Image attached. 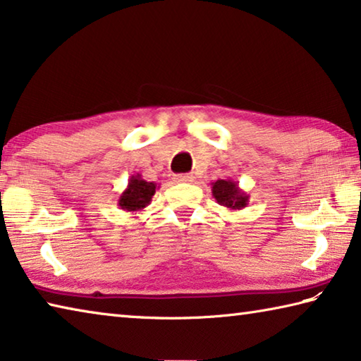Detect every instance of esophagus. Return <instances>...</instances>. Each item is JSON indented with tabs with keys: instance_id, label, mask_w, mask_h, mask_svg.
<instances>
[{
	"instance_id": "obj_1",
	"label": "esophagus",
	"mask_w": 361,
	"mask_h": 361,
	"mask_svg": "<svg viewBox=\"0 0 361 361\" xmlns=\"http://www.w3.org/2000/svg\"><path fill=\"white\" fill-rule=\"evenodd\" d=\"M173 180L176 183H191V181H194V175L192 173H180V175H175Z\"/></svg>"
}]
</instances>
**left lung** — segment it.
Returning <instances> with one entry per match:
<instances>
[{"label":"left lung","mask_w":361,"mask_h":361,"mask_svg":"<svg viewBox=\"0 0 361 361\" xmlns=\"http://www.w3.org/2000/svg\"><path fill=\"white\" fill-rule=\"evenodd\" d=\"M212 194L219 205H223L232 212L245 209L248 204L247 192H243L239 188V185H237V181H232V180L213 181Z\"/></svg>","instance_id":"obj_1"}]
</instances>
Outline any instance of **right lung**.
Masks as SVG:
<instances>
[{
  "mask_svg": "<svg viewBox=\"0 0 361 361\" xmlns=\"http://www.w3.org/2000/svg\"><path fill=\"white\" fill-rule=\"evenodd\" d=\"M157 185L154 181H146L142 178V175H132L129 185L124 189L118 200V205L124 212L137 213L143 212L146 207L151 204L152 195L156 194Z\"/></svg>",
  "mask_w": 361,
  "mask_h": 361,
  "instance_id": "add662e5",
  "label": "right lung"
}]
</instances>
